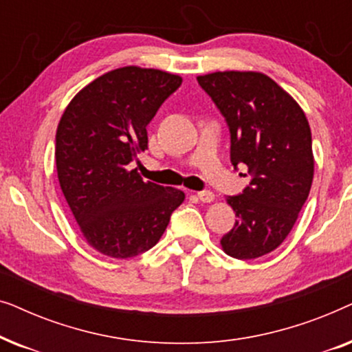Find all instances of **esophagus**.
<instances>
[{"mask_svg": "<svg viewBox=\"0 0 352 352\" xmlns=\"http://www.w3.org/2000/svg\"><path fill=\"white\" fill-rule=\"evenodd\" d=\"M197 199L204 201V204H210V201L214 200V194L211 190H200L197 192Z\"/></svg>", "mask_w": 352, "mask_h": 352, "instance_id": "obj_1", "label": "esophagus"}]
</instances>
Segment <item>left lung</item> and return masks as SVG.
Masks as SVG:
<instances>
[{"instance_id": "left-lung-1", "label": "left lung", "mask_w": 352, "mask_h": 352, "mask_svg": "<svg viewBox=\"0 0 352 352\" xmlns=\"http://www.w3.org/2000/svg\"><path fill=\"white\" fill-rule=\"evenodd\" d=\"M197 80L228 120L230 162L252 175L242 195L228 197L237 219L221 248L237 259L264 256L287 239L309 195V122L300 104L261 72H213Z\"/></svg>"}]
</instances>
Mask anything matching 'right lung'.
Listing matches in <instances>:
<instances>
[{
  "instance_id": "add662e5",
  "label": "right lung",
  "mask_w": 352,
  "mask_h": 352,
  "mask_svg": "<svg viewBox=\"0 0 352 352\" xmlns=\"http://www.w3.org/2000/svg\"><path fill=\"white\" fill-rule=\"evenodd\" d=\"M176 74L126 65L100 75L67 105L56 131L59 184L86 243L126 259L151 250L186 199L133 168L148 122L179 88Z\"/></svg>"
}]
</instances>
